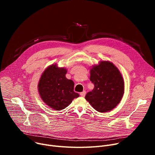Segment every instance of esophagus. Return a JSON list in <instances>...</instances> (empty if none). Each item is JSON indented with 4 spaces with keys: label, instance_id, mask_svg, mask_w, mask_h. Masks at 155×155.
<instances>
[{
    "label": "esophagus",
    "instance_id": "obj_1",
    "mask_svg": "<svg viewBox=\"0 0 155 155\" xmlns=\"http://www.w3.org/2000/svg\"><path fill=\"white\" fill-rule=\"evenodd\" d=\"M85 94H86V92L85 91H84V92H81L80 94V95L82 96V97H85Z\"/></svg>",
    "mask_w": 155,
    "mask_h": 155
}]
</instances>
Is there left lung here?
<instances>
[{
  "instance_id": "left-lung-1",
  "label": "left lung",
  "mask_w": 155,
  "mask_h": 155,
  "mask_svg": "<svg viewBox=\"0 0 155 155\" xmlns=\"http://www.w3.org/2000/svg\"><path fill=\"white\" fill-rule=\"evenodd\" d=\"M90 80L94 85L85 99L99 112L115 108L124 93V82L119 69L112 63L101 61L91 68Z\"/></svg>"
}]
</instances>
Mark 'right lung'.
<instances>
[{
    "mask_svg": "<svg viewBox=\"0 0 155 155\" xmlns=\"http://www.w3.org/2000/svg\"><path fill=\"white\" fill-rule=\"evenodd\" d=\"M67 73L66 68L53 64L43 71L38 85L43 101L56 110L66 108L73 99L79 97L73 91L74 82L66 78Z\"/></svg>",
    "mask_w": 155,
    "mask_h": 155,
    "instance_id": "right-lung-1",
    "label": "right lung"
}]
</instances>
